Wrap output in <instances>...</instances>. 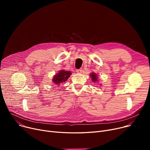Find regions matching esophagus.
<instances>
[{"label":"esophagus","mask_w":150,"mask_h":150,"mask_svg":"<svg viewBox=\"0 0 150 150\" xmlns=\"http://www.w3.org/2000/svg\"><path fill=\"white\" fill-rule=\"evenodd\" d=\"M76 72V73H78V74H81V73L82 72V69H77Z\"/></svg>","instance_id":"esophagus-1"}]
</instances>
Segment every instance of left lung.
<instances>
[{
	"label": "left lung",
	"mask_w": 150,
	"mask_h": 150,
	"mask_svg": "<svg viewBox=\"0 0 150 150\" xmlns=\"http://www.w3.org/2000/svg\"><path fill=\"white\" fill-rule=\"evenodd\" d=\"M90 76H91V80H92V81H93V82H97V80H98V76H97V74L96 73H93V72L91 73Z\"/></svg>",
	"instance_id": "8db88e82"
}]
</instances>
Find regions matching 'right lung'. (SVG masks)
Instances as JSON below:
<instances>
[{
  "instance_id": "1",
  "label": "right lung",
  "mask_w": 150,
  "mask_h": 150,
  "mask_svg": "<svg viewBox=\"0 0 150 150\" xmlns=\"http://www.w3.org/2000/svg\"><path fill=\"white\" fill-rule=\"evenodd\" d=\"M71 72L70 71H65L64 70H61L59 72L53 76L52 81L53 83L57 84H59L61 83L64 82L67 80L69 76L71 75Z\"/></svg>"
}]
</instances>
